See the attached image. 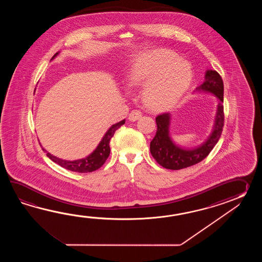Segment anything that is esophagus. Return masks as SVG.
Instances as JSON below:
<instances>
[{
	"label": "esophagus",
	"mask_w": 262,
	"mask_h": 262,
	"mask_svg": "<svg viewBox=\"0 0 262 262\" xmlns=\"http://www.w3.org/2000/svg\"><path fill=\"white\" fill-rule=\"evenodd\" d=\"M141 117H142V112L139 111V110H134L129 114V120L132 121V122L138 121Z\"/></svg>",
	"instance_id": "esophagus-1"
}]
</instances>
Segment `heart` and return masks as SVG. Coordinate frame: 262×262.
<instances>
[{
  "instance_id": "obj_1",
  "label": "heart",
  "mask_w": 262,
  "mask_h": 262,
  "mask_svg": "<svg viewBox=\"0 0 262 262\" xmlns=\"http://www.w3.org/2000/svg\"><path fill=\"white\" fill-rule=\"evenodd\" d=\"M126 83L130 88L144 84L143 100L150 108L171 106L184 95L192 79V68L169 50H155L129 63Z\"/></svg>"
}]
</instances>
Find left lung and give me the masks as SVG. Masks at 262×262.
<instances>
[{
	"instance_id": "8db88e82",
	"label": "left lung",
	"mask_w": 262,
	"mask_h": 262,
	"mask_svg": "<svg viewBox=\"0 0 262 262\" xmlns=\"http://www.w3.org/2000/svg\"><path fill=\"white\" fill-rule=\"evenodd\" d=\"M205 78L206 80L199 89L212 93L219 99V104L214 128L204 144L195 150H186L179 148L168 136V113H162L156 118L157 130L155 138L150 141V154L156 162L165 168L178 170L200 163L209 156L222 135L225 122L223 79L215 70H208Z\"/></svg>"
}]
</instances>
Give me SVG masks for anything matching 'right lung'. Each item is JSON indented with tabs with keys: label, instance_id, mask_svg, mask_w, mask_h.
Wrapping results in <instances>:
<instances>
[{
	"label": "right lung",
	"instance_id": "right-lung-1",
	"mask_svg": "<svg viewBox=\"0 0 262 262\" xmlns=\"http://www.w3.org/2000/svg\"><path fill=\"white\" fill-rule=\"evenodd\" d=\"M56 55H57V53L53 56V58ZM124 123H125V121L123 120V121L119 122L116 124H113L112 127L107 130L106 135L101 140L98 147L95 149V150H94V152L92 155H90L88 157L80 159V160H76V161L61 160L60 158H57L55 156H51L43 148L42 149H43L45 152H47V156L50 159H51L53 162H55L56 164L60 165L61 167L67 168L68 170L79 173L92 172V171H95L96 169H98L99 167H102L105 164V162H106L107 157L111 154L110 141H111L113 135L115 133V131L118 128H120Z\"/></svg>",
	"mask_w": 262,
	"mask_h": 262
}]
</instances>
